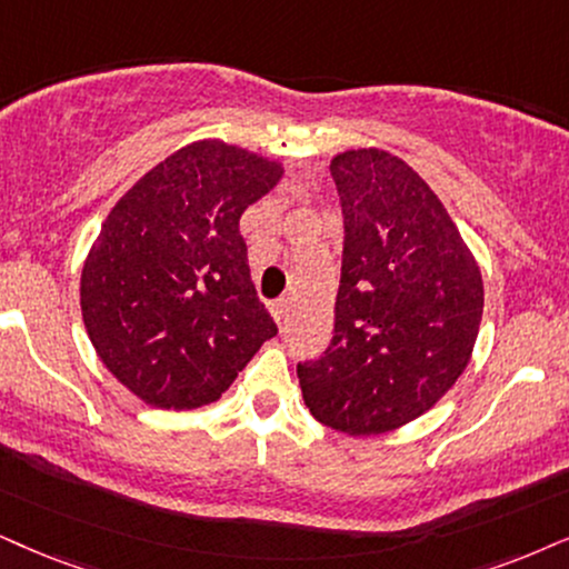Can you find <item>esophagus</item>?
I'll use <instances>...</instances> for the list:
<instances>
[{
  "label": "esophagus",
  "instance_id": "1",
  "mask_svg": "<svg viewBox=\"0 0 569 569\" xmlns=\"http://www.w3.org/2000/svg\"><path fill=\"white\" fill-rule=\"evenodd\" d=\"M270 312H272V318H276V322H283L286 320V312H289V299L272 301Z\"/></svg>",
  "mask_w": 569,
  "mask_h": 569
}]
</instances>
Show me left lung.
I'll return each instance as SVG.
<instances>
[{"label":"left lung","mask_w":569,"mask_h":569,"mask_svg":"<svg viewBox=\"0 0 569 569\" xmlns=\"http://www.w3.org/2000/svg\"><path fill=\"white\" fill-rule=\"evenodd\" d=\"M343 214L333 338L299 362L305 405L349 436L428 412L457 383L483 318V278L441 199L383 149L333 157Z\"/></svg>","instance_id":"1"}]
</instances>
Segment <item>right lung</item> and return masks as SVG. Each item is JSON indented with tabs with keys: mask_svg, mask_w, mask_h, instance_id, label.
Here are the masks:
<instances>
[{
	"mask_svg": "<svg viewBox=\"0 0 569 569\" xmlns=\"http://www.w3.org/2000/svg\"><path fill=\"white\" fill-rule=\"evenodd\" d=\"M283 168L222 141L178 149L136 181L86 257L81 312L107 370L160 409L218 401L278 333L239 220Z\"/></svg>",
	"mask_w": 569,
	"mask_h": 569,
	"instance_id": "1",
	"label": "right lung"
}]
</instances>
